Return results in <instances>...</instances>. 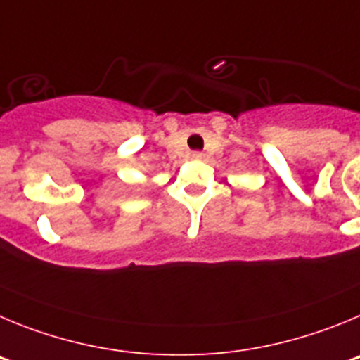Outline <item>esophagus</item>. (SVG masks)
Listing matches in <instances>:
<instances>
[{"instance_id":"34e87169","label":"esophagus","mask_w":360,"mask_h":360,"mask_svg":"<svg viewBox=\"0 0 360 360\" xmlns=\"http://www.w3.org/2000/svg\"><path fill=\"white\" fill-rule=\"evenodd\" d=\"M192 158H193V160H204V154H202V152H193Z\"/></svg>"}]
</instances>
